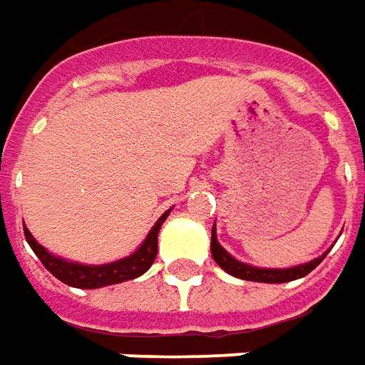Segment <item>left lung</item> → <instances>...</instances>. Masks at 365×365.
Wrapping results in <instances>:
<instances>
[{
  "mask_svg": "<svg viewBox=\"0 0 365 365\" xmlns=\"http://www.w3.org/2000/svg\"><path fill=\"white\" fill-rule=\"evenodd\" d=\"M211 255H213L215 262L225 272L233 274L237 279L255 280V282H289V280L302 279L310 271H314L326 257V255H322V257H318L314 261L307 262V264H298V267H292V269H257V267H251V264L235 261L231 255L227 253L225 249L217 243L215 227L211 229Z\"/></svg>",
  "mask_w": 365,
  "mask_h": 365,
  "instance_id": "obj_1",
  "label": "left lung"
}]
</instances>
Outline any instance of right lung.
<instances>
[{"mask_svg": "<svg viewBox=\"0 0 365 365\" xmlns=\"http://www.w3.org/2000/svg\"><path fill=\"white\" fill-rule=\"evenodd\" d=\"M170 211H165L162 217L158 219V223L152 227V231L148 233L146 241L140 245V249L134 255H130L126 259L110 262V264H98V267H88V264H78V262H68L53 257L41 247L33 235L29 233V229L23 225V233L27 243L33 249V253L39 257V261L43 262V267L47 271L58 279L61 282H65L68 287L75 289H101V287H108V284H116V282H124V280H132L144 274V272L152 267V262L158 255V233L160 227L168 217Z\"/></svg>", "mask_w": 365, "mask_h": 365, "instance_id": "obj_1", "label": "right lung"}]
</instances>
